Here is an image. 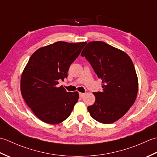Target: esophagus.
Here are the masks:
<instances>
[{
	"label": "esophagus",
	"mask_w": 157,
	"mask_h": 157,
	"mask_svg": "<svg viewBox=\"0 0 157 157\" xmlns=\"http://www.w3.org/2000/svg\"><path fill=\"white\" fill-rule=\"evenodd\" d=\"M79 97L80 98H83L85 95V93H82V92H79Z\"/></svg>",
	"instance_id": "obj_1"
}]
</instances>
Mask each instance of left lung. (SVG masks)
Masks as SVG:
<instances>
[{
  "instance_id": "8db88e82",
  "label": "left lung",
  "mask_w": 157,
  "mask_h": 157,
  "mask_svg": "<svg viewBox=\"0 0 157 157\" xmlns=\"http://www.w3.org/2000/svg\"><path fill=\"white\" fill-rule=\"evenodd\" d=\"M102 80V92H94L95 102L88 106L91 117L109 124L117 121L133 105L138 82L134 64L122 51L104 42L88 43L81 53Z\"/></svg>"
}]
</instances>
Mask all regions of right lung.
Instances as JSON below:
<instances>
[{"label":"right lung","instance_id":"add662e5","mask_svg":"<svg viewBox=\"0 0 157 157\" xmlns=\"http://www.w3.org/2000/svg\"><path fill=\"white\" fill-rule=\"evenodd\" d=\"M86 42H56L37 50L29 58L21 78V92L26 104L41 121L61 123L78 102V92H69L59 82L67 78L71 63Z\"/></svg>","mask_w":157,"mask_h":157}]
</instances>
